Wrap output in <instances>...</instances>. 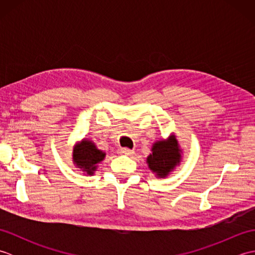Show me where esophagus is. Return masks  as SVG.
Returning <instances> with one entry per match:
<instances>
[{
    "mask_svg": "<svg viewBox=\"0 0 255 255\" xmlns=\"http://www.w3.org/2000/svg\"><path fill=\"white\" fill-rule=\"evenodd\" d=\"M133 152H134L133 150L128 149V148H122L121 149V153L126 154V155H131V154H133Z\"/></svg>",
    "mask_w": 255,
    "mask_h": 255,
    "instance_id": "34e87169",
    "label": "esophagus"
}]
</instances>
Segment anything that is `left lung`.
<instances>
[{"instance_id":"obj_1","label":"left lung","mask_w":255,"mask_h":255,"mask_svg":"<svg viewBox=\"0 0 255 255\" xmlns=\"http://www.w3.org/2000/svg\"><path fill=\"white\" fill-rule=\"evenodd\" d=\"M180 150L175 137H170L167 141H158L153 144L152 153L148 156L150 170L159 176L167 175L173 167L180 162Z\"/></svg>"}]
</instances>
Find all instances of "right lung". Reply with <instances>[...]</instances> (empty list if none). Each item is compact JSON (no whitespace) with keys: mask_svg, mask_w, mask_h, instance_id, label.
<instances>
[{"mask_svg":"<svg viewBox=\"0 0 255 255\" xmlns=\"http://www.w3.org/2000/svg\"><path fill=\"white\" fill-rule=\"evenodd\" d=\"M105 153L96 149L95 144L89 140H83L73 150V160L81 169H83L89 175L93 174L96 164L104 159Z\"/></svg>","mask_w":255,"mask_h":255,"instance_id":"obj_1","label":"right lung"}]
</instances>
